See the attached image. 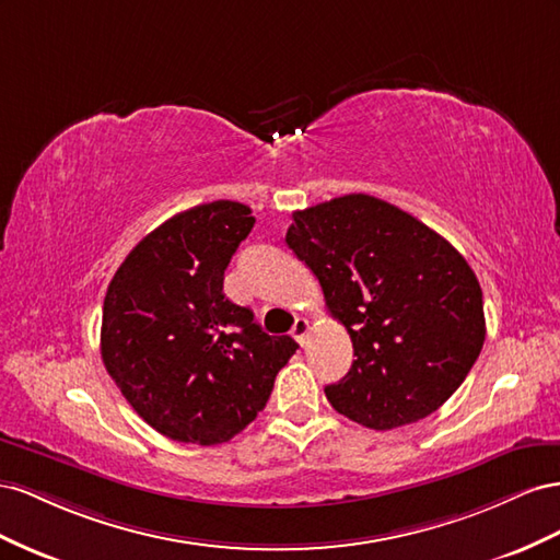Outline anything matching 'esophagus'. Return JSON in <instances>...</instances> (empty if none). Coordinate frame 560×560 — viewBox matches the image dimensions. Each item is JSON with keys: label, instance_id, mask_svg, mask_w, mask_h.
Instances as JSON below:
<instances>
[{"label": "esophagus", "instance_id": "obj_1", "mask_svg": "<svg viewBox=\"0 0 560 560\" xmlns=\"http://www.w3.org/2000/svg\"><path fill=\"white\" fill-rule=\"evenodd\" d=\"M307 332H310V322H307V318L298 316L293 328H291V335H293V338H295L300 345H305V342H307Z\"/></svg>", "mask_w": 560, "mask_h": 560}]
</instances>
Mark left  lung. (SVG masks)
Segmentation results:
<instances>
[{
  "instance_id": "obj_1",
  "label": "left lung",
  "mask_w": 560,
  "mask_h": 560,
  "mask_svg": "<svg viewBox=\"0 0 560 560\" xmlns=\"http://www.w3.org/2000/svg\"><path fill=\"white\" fill-rule=\"evenodd\" d=\"M285 244L347 328L354 363L326 387L330 406L375 431L439 410L486 340L474 269L424 222L371 195L295 211Z\"/></svg>"
}]
</instances>
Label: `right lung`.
Masks as SVG:
<instances>
[{"mask_svg": "<svg viewBox=\"0 0 560 560\" xmlns=\"http://www.w3.org/2000/svg\"><path fill=\"white\" fill-rule=\"evenodd\" d=\"M253 225L238 201L195 206L142 238L107 285L105 369L140 418L173 441L218 445L236 436L298 349L222 293Z\"/></svg>", "mask_w": 560, "mask_h": 560, "instance_id": "right-lung-1", "label": "right lung"}]
</instances>
